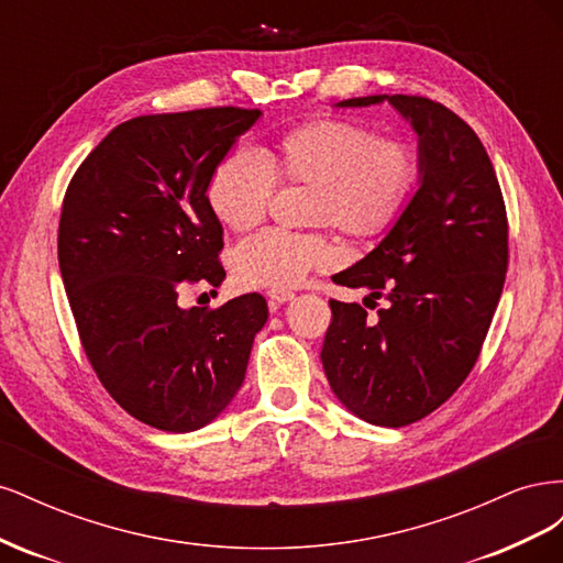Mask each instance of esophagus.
Wrapping results in <instances>:
<instances>
[{
	"mask_svg": "<svg viewBox=\"0 0 563 563\" xmlns=\"http://www.w3.org/2000/svg\"><path fill=\"white\" fill-rule=\"evenodd\" d=\"M294 291L291 288H272V291H267V298H269V305L272 308H277V305H282V302H288V300H294Z\"/></svg>",
	"mask_w": 563,
	"mask_h": 563,
	"instance_id": "1",
	"label": "esophagus"
}]
</instances>
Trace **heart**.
<instances>
[{"mask_svg": "<svg viewBox=\"0 0 563 563\" xmlns=\"http://www.w3.org/2000/svg\"><path fill=\"white\" fill-rule=\"evenodd\" d=\"M420 176L418 150L356 119H314L286 131L269 150L234 152L207 185L211 213L234 232L261 223L275 178L312 187L308 218L331 223L354 240H376L397 223ZM338 261L323 232L265 230L232 253L240 288H294L308 272Z\"/></svg>", "mask_w": 563, "mask_h": 563, "instance_id": "1", "label": "heart"}]
</instances>
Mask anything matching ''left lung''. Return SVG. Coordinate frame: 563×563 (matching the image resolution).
Returning a JSON list of instances; mask_svg holds the SVG:
<instances>
[{
    "label": "left lung",
    "instance_id": "obj_1",
    "mask_svg": "<svg viewBox=\"0 0 563 563\" xmlns=\"http://www.w3.org/2000/svg\"><path fill=\"white\" fill-rule=\"evenodd\" d=\"M395 108L418 133L420 187L383 242L333 275L387 305L331 300L321 364L347 411L404 428L444 404L482 352L507 272V213L482 141L422 96H364L338 108Z\"/></svg>",
    "mask_w": 563,
    "mask_h": 563
}]
</instances>
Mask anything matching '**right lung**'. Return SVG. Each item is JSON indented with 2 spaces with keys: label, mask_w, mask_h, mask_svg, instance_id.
Masks as SVG:
<instances>
[{
  "label": "right lung",
  "mask_w": 563,
  "mask_h": 563,
  "mask_svg": "<svg viewBox=\"0 0 563 563\" xmlns=\"http://www.w3.org/2000/svg\"><path fill=\"white\" fill-rule=\"evenodd\" d=\"M258 117L230 106L129 119L67 185L58 265L81 347L110 397L150 428L192 432L223 413L267 321L261 294L216 310L178 305L183 286L225 279L207 185Z\"/></svg>",
  "instance_id": "right-lung-1"
}]
</instances>
